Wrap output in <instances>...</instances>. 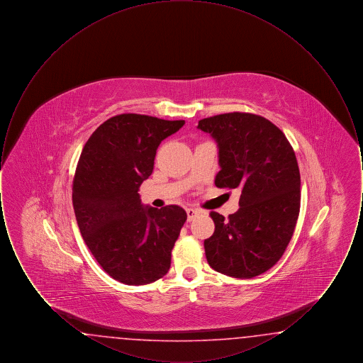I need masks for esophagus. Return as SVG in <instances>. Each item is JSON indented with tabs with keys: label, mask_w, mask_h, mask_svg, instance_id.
<instances>
[{
	"label": "esophagus",
	"mask_w": 363,
	"mask_h": 363,
	"mask_svg": "<svg viewBox=\"0 0 363 363\" xmlns=\"http://www.w3.org/2000/svg\"><path fill=\"white\" fill-rule=\"evenodd\" d=\"M186 213H188V220H193L199 213L200 211L199 209H194V208H186Z\"/></svg>",
	"instance_id": "1"
}]
</instances>
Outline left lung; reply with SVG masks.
Here are the masks:
<instances>
[{
  "label": "left lung",
  "instance_id": "8db88e82",
  "mask_svg": "<svg viewBox=\"0 0 363 363\" xmlns=\"http://www.w3.org/2000/svg\"><path fill=\"white\" fill-rule=\"evenodd\" d=\"M216 140L220 172L215 185L240 189V209L225 219L211 212L213 234L204 241L208 264L240 279L259 277L283 256L301 208V175L291 144L267 118L225 113L199 121Z\"/></svg>",
  "mask_w": 363,
  "mask_h": 363
}]
</instances>
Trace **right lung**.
Here are the masks:
<instances>
[{"label":"right lung","instance_id":"1","mask_svg":"<svg viewBox=\"0 0 363 363\" xmlns=\"http://www.w3.org/2000/svg\"><path fill=\"white\" fill-rule=\"evenodd\" d=\"M184 125L120 114L91 135L79 159L72 188L77 225L104 272L123 284H148L170 269L188 215L178 206L144 207L138 191L152 174L159 144Z\"/></svg>","mask_w":363,"mask_h":363}]
</instances>
